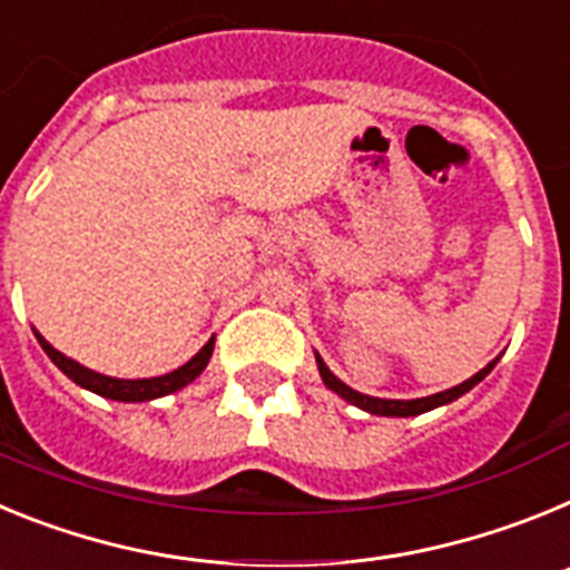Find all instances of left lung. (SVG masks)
<instances>
[{
  "instance_id": "obj_1",
  "label": "left lung",
  "mask_w": 570,
  "mask_h": 570,
  "mask_svg": "<svg viewBox=\"0 0 570 570\" xmlns=\"http://www.w3.org/2000/svg\"><path fill=\"white\" fill-rule=\"evenodd\" d=\"M493 365H497V360L488 362L480 374H473L471 380L460 382V385H454V387H448V391H440V394L422 396V400H380V396L360 394V391L347 387L342 380H336V376L331 374V367L322 362L320 354H316V367H320L322 382H325V385H328L334 394H340L345 402H351V405L362 407V411H367V414H376V416H416V414H425V411H434V407H440V405H448V402H454V400H460L462 394H468V391H471L476 382L485 380V376L493 371Z\"/></svg>"
}]
</instances>
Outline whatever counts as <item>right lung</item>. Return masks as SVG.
I'll return each mask as SVG.
<instances>
[{"label":"right lung","instance_id":"obj_1","mask_svg":"<svg viewBox=\"0 0 570 570\" xmlns=\"http://www.w3.org/2000/svg\"><path fill=\"white\" fill-rule=\"evenodd\" d=\"M33 334H37L39 345H42L45 354L50 356V362H53V365H57L59 371L68 376V380H73L77 385L88 387V391H94V394L105 396V400H116V402H148V400H159V396L174 394V391L190 385L196 376L203 374L205 365H208V360H210V354H214V336H210L199 354L190 356L183 367H176V371H170V374L150 376V380H116V376L97 374V371H90V367L79 365L77 360L65 356L62 351H57V347L50 345V342L45 340L37 328H33Z\"/></svg>","mask_w":570,"mask_h":570}]
</instances>
